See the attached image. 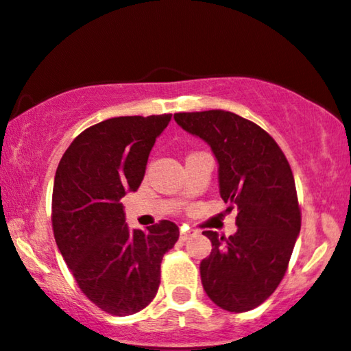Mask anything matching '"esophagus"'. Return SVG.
I'll return each mask as SVG.
<instances>
[{
  "mask_svg": "<svg viewBox=\"0 0 351 351\" xmlns=\"http://www.w3.org/2000/svg\"><path fill=\"white\" fill-rule=\"evenodd\" d=\"M195 234V231H193V229H181V232H180V239L181 241H186V239H189V236H193Z\"/></svg>",
  "mask_w": 351,
  "mask_h": 351,
  "instance_id": "obj_1",
  "label": "esophagus"
}]
</instances>
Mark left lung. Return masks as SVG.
<instances>
[{
	"label": "left lung",
	"mask_w": 351,
	"mask_h": 351,
	"mask_svg": "<svg viewBox=\"0 0 351 351\" xmlns=\"http://www.w3.org/2000/svg\"><path fill=\"white\" fill-rule=\"evenodd\" d=\"M175 120L211 147L226 211L237 208L236 234L203 232L213 249L199 264L201 284L217 307L247 312L280 284L299 237L291 165L267 132L232 112H188Z\"/></svg>",
	"instance_id": "left-lung-1"
}]
</instances>
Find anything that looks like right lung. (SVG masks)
Segmentation results:
<instances>
[{
	"instance_id": "obj_1",
	"label": "right lung",
	"mask_w": 351,
	"mask_h": 351,
	"mask_svg": "<svg viewBox=\"0 0 351 351\" xmlns=\"http://www.w3.org/2000/svg\"><path fill=\"white\" fill-rule=\"evenodd\" d=\"M170 120L171 114L130 115L92 125L56 171V244L80 291L117 317L140 312L155 299L160 264L180 236L171 221L130 229L120 203L142 184L153 145Z\"/></svg>"
}]
</instances>
